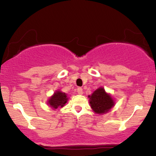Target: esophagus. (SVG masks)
Returning a JSON list of instances; mask_svg holds the SVG:
<instances>
[{"label":"esophagus","mask_w":156,"mask_h":156,"mask_svg":"<svg viewBox=\"0 0 156 156\" xmlns=\"http://www.w3.org/2000/svg\"><path fill=\"white\" fill-rule=\"evenodd\" d=\"M77 92L79 94H83V89L80 88V87H78V89H77Z\"/></svg>","instance_id":"esophagus-1"}]
</instances>
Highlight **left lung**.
Wrapping results in <instances>:
<instances>
[{"label":"left lung","mask_w":156,"mask_h":156,"mask_svg":"<svg viewBox=\"0 0 156 156\" xmlns=\"http://www.w3.org/2000/svg\"><path fill=\"white\" fill-rule=\"evenodd\" d=\"M88 97L91 108L97 114H106L115 105L114 98L105 92L103 87H99Z\"/></svg>","instance_id":"obj_1"}]
</instances>
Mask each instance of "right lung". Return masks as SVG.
<instances>
[{"label": "right lung", "instance_id": "right-lung-1", "mask_svg": "<svg viewBox=\"0 0 156 156\" xmlns=\"http://www.w3.org/2000/svg\"><path fill=\"white\" fill-rule=\"evenodd\" d=\"M68 99L69 98H67L66 93L62 92V91L58 89V90H55L53 95L51 96V98L48 99L47 103L53 110H55L57 108L64 107L67 103Z\"/></svg>", "mask_w": 156, "mask_h": 156}]
</instances>
